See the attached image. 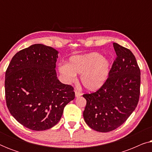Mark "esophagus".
Here are the masks:
<instances>
[{"mask_svg": "<svg viewBox=\"0 0 152 152\" xmlns=\"http://www.w3.org/2000/svg\"><path fill=\"white\" fill-rule=\"evenodd\" d=\"M75 97H79L82 96V93H81L80 91L77 90V89H75Z\"/></svg>", "mask_w": 152, "mask_h": 152, "instance_id": "obj_1", "label": "esophagus"}]
</instances>
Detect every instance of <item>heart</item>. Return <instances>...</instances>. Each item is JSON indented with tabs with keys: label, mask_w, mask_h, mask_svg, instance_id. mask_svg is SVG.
Instances as JSON below:
<instances>
[{
	"label": "heart",
	"mask_w": 152,
	"mask_h": 152,
	"mask_svg": "<svg viewBox=\"0 0 152 152\" xmlns=\"http://www.w3.org/2000/svg\"><path fill=\"white\" fill-rule=\"evenodd\" d=\"M59 72L67 82L76 80L77 75L82 74L81 81L85 88L95 90L102 86L110 71L109 61L98 53L75 55L70 58L68 64L59 68Z\"/></svg>",
	"instance_id": "obj_1"
}]
</instances>
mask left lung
I'll use <instances>...</instances> for the list:
<instances>
[{
	"mask_svg": "<svg viewBox=\"0 0 152 152\" xmlns=\"http://www.w3.org/2000/svg\"><path fill=\"white\" fill-rule=\"evenodd\" d=\"M116 58L109 77L97 91L86 93L83 116L91 129L109 132L122 125L138 105L140 70L130 50L113 43Z\"/></svg>",
	"mask_w": 152,
	"mask_h": 152,
	"instance_id": "1",
	"label": "left lung"
}]
</instances>
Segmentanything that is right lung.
<instances>
[{"label": "right lung", "instance_id": "obj_1", "mask_svg": "<svg viewBox=\"0 0 152 152\" xmlns=\"http://www.w3.org/2000/svg\"><path fill=\"white\" fill-rule=\"evenodd\" d=\"M58 52L34 44L18 52L5 72L6 104L11 115L34 131L50 129L61 119L64 109L74 99L71 85L56 74Z\"/></svg>", "mask_w": 152, "mask_h": 152}]
</instances>
